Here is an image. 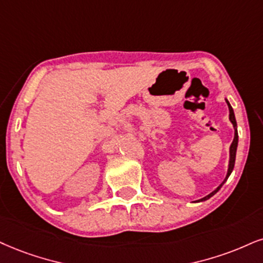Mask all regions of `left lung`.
Returning <instances> with one entry per match:
<instances>
[{
  "label": "left lung",
  "mask_w": 263,
  "mask_h": 263,
  "mask_svg": "<svg viewBox=\"0 0 263 263\" xmlns=\"http://www.w3.org/2000/svg\"><path fill=\"white\" fill-rule=\"evenodd\" d=\"M226 102H227V105H228V108H229V121H231V123L233 124V128H234V139H233V142H232L231 147H229V163H228V171H227V176H226V178H224V180L222 181L221 185H219L218 187H217V189H216L215 191H212V193L209 194V195H207V196L202 197V199L199 200V202H201V201H206V200H209L210 197H212L213 195H215V194L217 193V191H218L219 189H221L223 184L226 183L227 179H228V178H229V176H231L232 172H233V170H234L235 156H236V148H238V129H236V126H238V125H236L235 115H234V111H233V108H232L231 103H229V101H228V100H227V99H226Z\"/></svg>",
  "instance_id": "1"
}]
</instances>
